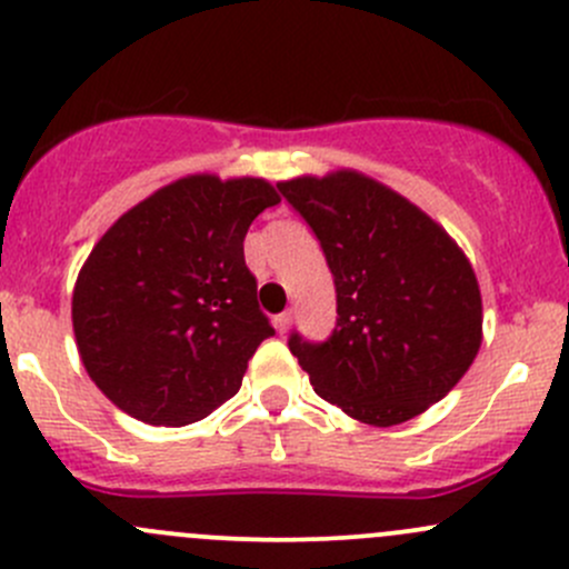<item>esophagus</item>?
I'll return each instance as SVG.
<instances>
[{
	"label": "esophagus",
	"mask_w": 569,
	"mask_h": 569,
	"mask_svg": "<svg viewBox=\"0 0 569 569\" xmlns=\"http://www.w3.org/2000/svg\"><path fill=\"white\" fill-rule=\"evenodd\" d=\"M290 323H292V312H282V315H277V318H273V326H277L279 333L290 331Z\"/></svg>",
	"instance_id": "34e87169"
}]
</instances>
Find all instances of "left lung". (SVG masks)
Instances as JSON below:
<instances>
[{
    "mask_svg": "<svg viewBox=\"0 0 569 569\" xmlns=\"http://www.w3.org/2000/svg\"><path fill=\"white\" fill-rule=\"evenodd\" d=\"M279 191L320 241L337 326L287 345L315 391L353 419L391 427L447 397L477 359L482 296L460 246L367 174L296 178Z\"/></svg>",
    "mask_w": 569,
    "mask_h": 569,
    "instance_id": "8db88e82",
    "label": "left lung"
}]
</instances>
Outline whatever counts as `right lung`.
<instances>
[{"instance_id":"right-lung-1","label":"right lung","mask_w":569,"mask_h":569,"mask_svg":"<svg viewBox=\"0 0 569 569\" xmlns=\"http://www.w3.org/2000/svg\"><path fill=\"white\" fill-rule=\"evenodd\" d=\"M279 194L262 178L191 174L122 213L73 290L84 370L120 411L180 427L230 400L273 326L243 238Z\"/></svg>"}]
</instances>
